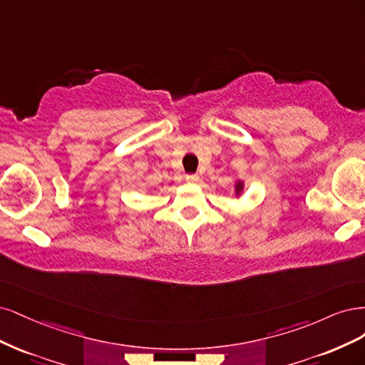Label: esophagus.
<instances>
[{
  "label": "esophagus",
  "mask_w": 365,
  "mask_h": 365,
  "mask_svg": "<svg viewBox=\"0 0 365 365\" xmlns=\"http://www.w3.org/2000/svg\"><path fill=\"white\" fill-rule=\"evenodd\" d=\"M185 179H186V182H190V183H197L200 180L198 174H186Z\"/></svg>",
  "instance_id": "34e87169"
}]
</instances>
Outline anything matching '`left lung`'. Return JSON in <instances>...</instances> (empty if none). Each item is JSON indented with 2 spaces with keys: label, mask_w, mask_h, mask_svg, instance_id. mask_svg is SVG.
Wrapping results in <instances>:
<instances>
[{
  "label": "left lung",
  "mask_w": 365,
  "mask_h": 365,
  "mask_svg": "<svg viewBox=\"0 0 365 365\" xmlns=\"http://www.w3.org/2000/svg\"><path fill=\"white\" fill-rule=\"evenodd\" d=\"M241 191H242V183L238 182V183H237V192H241Z\"/></svg>",
  "instance_id": "1"
}]
</instances>
